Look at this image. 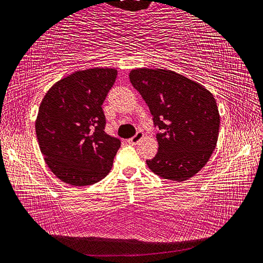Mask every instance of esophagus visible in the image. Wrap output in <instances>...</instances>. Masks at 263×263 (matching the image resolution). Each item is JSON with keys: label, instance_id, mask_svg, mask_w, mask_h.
I'll return each mask as SVG.
<instances>
[{"label": "esophagus", "instance_id": "1", "mask_svg": "<svg viewBox=\"0 0 263 263\" xmlns=\"http://www.w3.org/2000/svg\"><path fill=\"white\" fill-rule=\"evenodd\" d=\"M143 137H144V133L141 132V131H138V132L136 133L135 137H132L131 139H128V143H130V144H137V143H138V141H140L141 139H143Z\"/></svg>", "mask_w": 263, "mask_h": 263}]
</instances>
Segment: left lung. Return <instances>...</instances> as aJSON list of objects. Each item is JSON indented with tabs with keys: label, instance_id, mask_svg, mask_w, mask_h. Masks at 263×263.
I'll return each instance as SVG.
<instances>
[{
	"label": "left lung",
	"instance_id": "left-lung-1",
	"mask_svg": "<svg viewBox=\"0 0 263 263\" xmlns=\"http://www.w3.org/2000/svg\"><path fill=\"white\" fill-rule=\"evenodd\" d=\"M130 82L159 127L148 168L164 179L185 181L207 164L219 137L220 115L206 87L165 69H135Z\"/></svg>",
	"mask_w": 263,
	"mask_h": 263
}]
</instances>
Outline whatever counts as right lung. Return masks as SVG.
I'll return each instance as SVG.
<instances>
[{"instance_id": "obj_1", "label": "right lung", "mask_w": 263, "mask_h": 263, "mask_svg": "<svg viewBox=\"0 0 263 263\" xmlns=\"http://www.w3.org/2000/svg\"><path fill=\"white\" fill-rule=\"evenodd\" d=\"M117 70H79L45 93L35 123L41 152L51 172L72 186H87L107 176L120 140L106 135L102 105Z\"/></svg>"}]
</instances>
